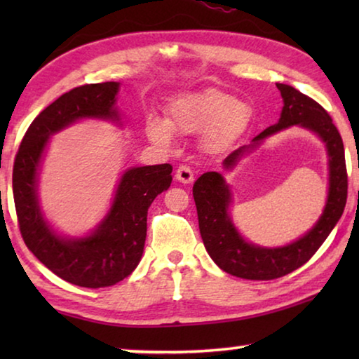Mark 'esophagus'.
<instances>
[{"label": "esophagus", "instance_id": "34e87169", "mask_svg": "<svg viewBox=\"0 0 359 359\" xmlns=\"http://www.w3.org/2000/svg\"><path fill=\"white\" fill-rule=\"evenodd\" d=\"M175 179H177L180 184H191L194 180V174L188 166H179L177 171H175Z\"/></svg>", "mask_w": 359, "mask_h": 359}]
</instances>
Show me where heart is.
<instances>
[{"label": "heart", "mask_w": 359, "mask_h": 359, "mask_svg": "<svg viewBox=\"0 0 359 359\" xmlns=\"http://www.w3.org/2000/svg\"><path fill=\"white\" fill-rule=\"evenodd\" d=\"M252 107L245 101L217 88L184 92L168 104V118L151 117L145 131L151 142L169 145L174 133L196 135L203 131L205 145L220 150L238 139L250 123Z\"/></svg>", "instance_id": "1"}]
</instances>
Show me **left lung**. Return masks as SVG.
I'll return each mask as SVG.
<instances>
[{"mask_svg":"<svg viewBox=\"0 0 359 359\" xmlns=\"http://www.w3.org/2000/svg\"><path fill=\"white\" fill-rule=\"evenodd\" d=\"M276 85L283 100L280 118L276 125L253 137L250 145H242L224 158L223 169H234L241 158L259 147L276 133L290 126H299L317 135L325 144L330 175L327 196L317 223L306 234L282 247H261L248 242L236 228L231 217L233 191L220 172H205L194 182L193 198L205 250L220 269L247 280H272L306 264L336 226L347 203L344 142L330 114L317 101L297 92L291 85Z\"/></svg>","mask_w":359,"mask_h":359,"instance_id":"left-lung-1","label":"left lung"}]
</instances>
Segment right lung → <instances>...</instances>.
I'll use <instances>...</instances> for the list:
<instances>
[{
  "label": "right lung",
  "mask_w": 359,
  "mask_h": 359,
  "mask_svg": "<svg viewBox=\"0 0 359 359\" xmlns=\"http://www.w3.org/2000/svg\"><path fill=\"white\" fill-rule=\"evenodd\" d=\"M118 82L72 88L29 125L17 151L12 191L22 238L47 269L83 288L111 287L136 269L147 236V212L172 182L171 165L130 168L121 174L104 218L88 234L57 233L39 201V172L50 137L79 120H106L123 126L117 106Z\"/></svg>",
  "instance_id": "add662e5"
}]
</instances>
